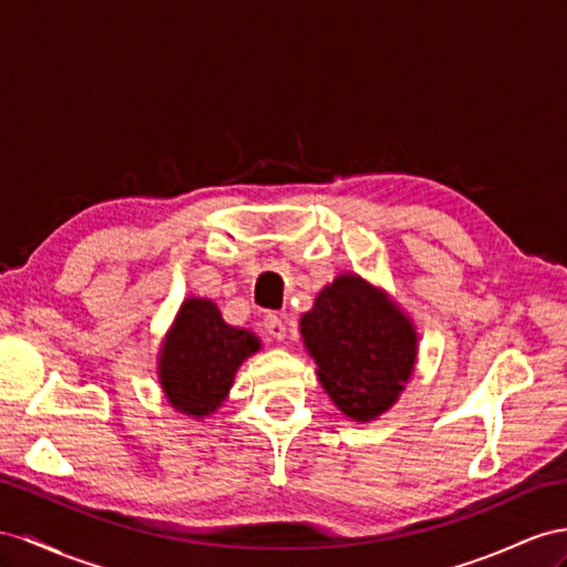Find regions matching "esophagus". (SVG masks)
<instances>
[{
  "instance_id": "obj_1",
  "label": "esophagus",
  "mask_w": 567,
  "mask_h": 567,
  "mask_svg": "<svg viewBox=\"0 0 567 567\" xmlns=\"http://www.w3.org/2000/svg\"><path fill=\"white\" fill-rule=\"evenodd\" d=\"M264 328H266V332H268L272 340H285V336H287V326H285V321H282L278 313H268L264 318Z\"/></svg>"
}]
</instances>
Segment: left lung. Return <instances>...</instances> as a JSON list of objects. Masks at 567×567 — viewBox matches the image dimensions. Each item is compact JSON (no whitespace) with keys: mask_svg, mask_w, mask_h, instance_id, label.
Returning <instances> with one entry per match:
<instances>
[{"mask_svg":"<svg viewBox=\"0 0 567 567\" xmlns=\"http://www.w3.org/2000/svg\"><path fill=\"white\" fill-rule=\"evenodd\" d=\"M301 336L338 408L369 422L395 402L416 359L412 323L379 289L340 275L301 316Z\"/></svg>","mask_w":567,"mask_h":567,"instance_id":"obj_1","label":"left lung"}]
</instances>
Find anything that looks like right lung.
<instances>
[{
  "instance_id": "add662e5",
  "label": "right lung",
  "mask_w": 567,
  "mask_h": 567,
  "mask_svg": "<svg viewBox=\"0 0 567 567\" xmlns=\"http://www.w3.org/2000/svg\"><path fill=\"white\" fill-rule=\"evenodd\" d=\"M260 347L249 330L231 328L208 299H186L159 357V381L174 410L206 416L220 408L235 373Z\"/></svg>"
}]
</instances>
